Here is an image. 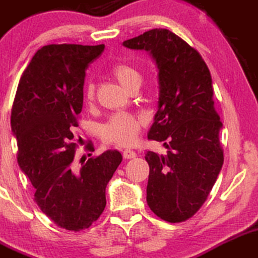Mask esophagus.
I'll list each match as a JSON object with an SVG mask.
<instances>
[{"instance_id":"obj_1","label":"esophagus","mask_w":258,"mask_h":258,"mask_svg":"<svg viewBox=\"0 0 258 258\" xmlns=\"http://www.w3.org/2000/svg\"><path fill=\"white\" fill-rule=\"evenodd\" d=\"M123 157L125 158V160H132V158L137 157V153H135L134 151H132V150H124Z\"/></svg>"}]
</instances>
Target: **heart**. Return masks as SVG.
I'll use <instances>...</instances> for the list:
<instances>
[{"instance_id": "obj_1", "label": "heart", "mask_w": 258, "mask_h": 258, "mask_svg": "<svg viewBox=\"0 0 258 258\" xmlns=\"http://www.w3.org/2000/svg\"><path fill=\"white\" fill-rule=\"evenodd\" d=\"M111 73L119 84L125 89H129L135 82H140V73L128 63H117L112 67ZM85 101L90 103L95 97V89L92 84L85 88ZM146 120L143 115L130 112H118L112 114L105 123L101 125L100 135L107 144L128 146L135 141V139L144 128Z\"/></svg>"}]
</instances>
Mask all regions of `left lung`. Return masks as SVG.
Segmentation results:
<instances>
[{
    "label": "left lung",
    "instance_id": "1",
    "mask_svg": "<svg viewBox=\"0 0 258 258\" xmlns=\"http://www.w3.org/2000/svg\"><path fill=\"white\" fill-rule=\"evenodd\" d=\"M123 45L149 51L158 68V111L147 138L168 151L145 156L147 205L163 221L185 222L205 204L224 161L210 69L198 50L168 29L145 31Z\"/></svg>",
    "mask_w": 258,
    "mask_h": 258
}]
</instances>
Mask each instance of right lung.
I'll return each instance as SVG.
<instances>
[{
  "label": "right lung",
  "instance_id": "add662e5",
  "mask_svg": "<svg viewBox=\"0 0 258 258\" xmlns=\"http://www.w3.org/2000/svg\"><path fill=\"white\" fill-rule=\"evenodd\" d=\"M103 50L105 45L43 46L23 72L11 113L17 160L35 187L36 205L72 231L86 229L102 215L106 186L121 162L117 150L79 163L74 158L72 130L79 125L85 71ZM85 150L95 151L91 141Z\"/></svg>",
  "mask_w": 258,
  "mask_h": 258
}]
</instances>
